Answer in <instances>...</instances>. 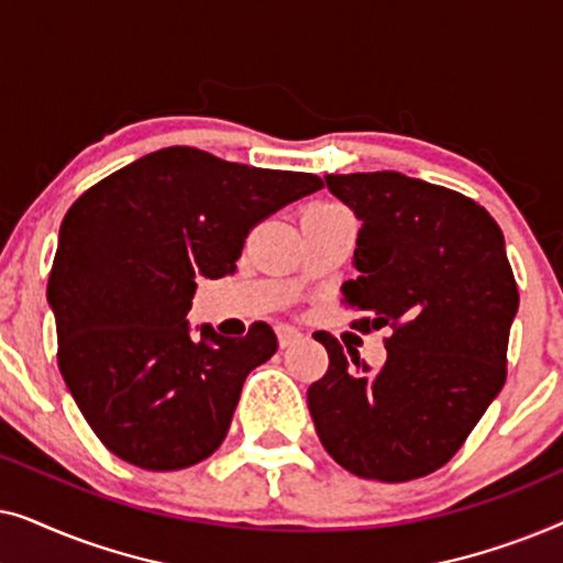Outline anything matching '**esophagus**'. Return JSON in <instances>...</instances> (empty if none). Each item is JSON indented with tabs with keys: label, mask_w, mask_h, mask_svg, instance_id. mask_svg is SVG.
I'll list each match as a JSON object with an SVG mask.
<instances>
[{
	"label": "esophagus",
	"mask_w": 563,
	"mask_h": 563,
	"mask_svg": "<svg viewBox=\"0 0 563 563\" xmlns=\"http://www.w3.org/2000/svg\"><path fill=\"white\" fill-rule=\"evenodd\" d=\"M302 341V330L295 328V325H279V345L282 349H289V345H295Z\"/></svg>",
	"instance_id": "34e87169"
}]
</instances>
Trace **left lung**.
<instances>
[{"instance_id":"8db88e82","label":"left lung","mask_w":563,"mask_h":563,"mask_svg":"<svg viewBox=\"0 0 563 563\" xmlns=\"http://www.w3.org/2000/svg\"><path fill=\"white\" fill-rule=\"evenodd\" d=\"M364 222L341 302L351 328H389L372 372L314 333L328 372L307 389L320 443L361 479L410 482L456 456L507 379L518 284L503 230L479 202L397 172L328 174Z\"/></svg>"}]
</instances>
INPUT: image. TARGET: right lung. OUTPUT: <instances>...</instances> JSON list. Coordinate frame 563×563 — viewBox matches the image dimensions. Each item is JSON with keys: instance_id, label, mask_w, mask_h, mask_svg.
<instances>
[{"instance_id": "add662e5", "label": "right lung", "mask_w": 563, "mask_h": 563, "mask_svg": "<svg viewBox=\"0 0 563 563\" xmlns=\"http://www.w3.org/2000/svg\"><path fill=\"white\" fill-rule=\"evenodd\" d=\"M322 189L172 145L97 181L60 222L48 279L58 368L99 441L128 464L176 472L225 441L245 376L279 349L268 322L243 338L187 312L199 276L235 274L261 220Z\"/></svg>"}]
</instances>
